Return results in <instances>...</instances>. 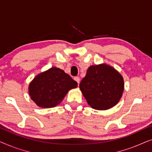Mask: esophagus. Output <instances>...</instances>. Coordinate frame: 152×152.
<instances>
[{"mask_svg": "<svg viewBox=\"0 0 152 152\" xmlns=\"http://www.w3.org/2000/svg\"><path fill=\"white\" fill-rule=\"evenodd\" d=\"M74 80L75 81H76L77 82V84H78V85L80 84V77H74Z\"/></svg>", "mask_w": 152, "mask_h": 152, "instance_id": "1", "label": "esophagus"}]
</instances>
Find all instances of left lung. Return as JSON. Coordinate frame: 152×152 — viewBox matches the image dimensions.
Wrapping results in <instances>:
<instances>
[{"mask_svg":"<svg viewBox=\"0 0 152 152\" xmlns=\"http://www.w3.org/2000/svg\"><path fill=\"white\" fill-rule=\"evenodd\" d=\"M80 88L93 109L107 110L120 101L124 91V80L111 66H91L81 81Z\"/></svg>","mask_w":152,"mask_h":152,"instance_id":"8db88e82","label":"left lung"}]
</instances>
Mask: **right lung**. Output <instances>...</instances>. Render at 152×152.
<instances>
[{
    "instance_id": "add662e5",
    "label": "right lung",
    "mask_w": 152,
    "mask_h": 152,
    "mask_svg": "<svg viewBox=\"0 0 152 152\" xmlns=\"http://www.w3.org/2000/svg\"><path fill=\"white\" fill-rule=\"evenodd\" d=\"M76 87L77 83L69 75L53 67L35 77L28 89L30 98L37 106L52 108L61 103L68 91Z\"/></svg>"
}]
</instances>
